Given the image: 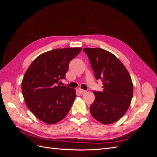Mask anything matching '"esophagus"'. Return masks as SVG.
Listing matches in <instances>:
<instances>
[{"label": "esophagus", "mask_w": 157, "mask_h": 157, "mask_svg": "<svg viewBox=\"0 0 157 157\" xmlns=\"http://www.w3.org/2000/svg\"><path fill=\"white\" fill-rule=\"evenodd\" d=\"M78 92H79L80 94H84V93H86V90H82V89H79V90H78Z\"/></svg>", "instance_id": "obj_1"}]
</instances>
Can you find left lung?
Segmentation results:
<instances>
[{"instance_id":"1","label":"left lung","mask_w":157,"mask_h":157,"mask_svg":"<svg viewBox=\"0 0 157 157\" xmlns=\"http://www.w3.org/2000/svg\"><path fill=\"white\" fill-rule=\"evenodd\" d=\"M97 80L103 81V92H95V100L90 107L95 119L110 124L124 115L134 93L130 75L117 57L99 48H85Z\"/></svg>"}]
</instances>
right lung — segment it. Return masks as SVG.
<instances>
[{
	"mask_svg": "<svg viewBox=\"0 0 157 157\" xmlns=\"http://www.w3.org/2000/svg\"><path fill=\"white\" fill-rule=\"evenodd\" d=\"M81 48L52 50L39 55L27 69L21 90L28 109L37 118L54 124L67 115L76 98L73 88L59 86L69 63Z\"/></svg>",
	"mask_w": 157,
	"mask_h": 157,
	"instance_id": "obj_1",
	"label": "right lung"
}]
</instances>
